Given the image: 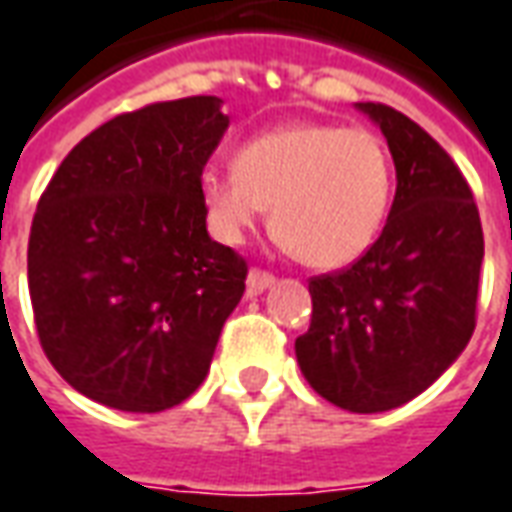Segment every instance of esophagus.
<instances>
[{
	"label": "esophagus",
	"instance_id": "esophagus-1",
	"mask_svg": "<svg viewBox=\"0 0 512 512\" xmlns=\"http://www.w3.org/2000/svg\"><path fill=\"white\" fill-rule=\"evenodd\" d=\"M274 282H277L274 280V274H268L263 268H252L249 277H246V291H249V296H257V293H263L266 288H271Z\"/></svg>",
	"mask_w": 512,
	"mask_h": 512
}]
</instances>
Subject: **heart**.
<instances>
[{
    "mask_svg": "<svg viewBox=\"0 0 512 512\" xmlns=\"http://www.w3.org/2000/svg\"><path fill=\"white\" fill-rule=\"evenodd\" d=\"M391 188V157L374 132L318 121L260 132L235 152L232 174H202L207 219L224 241H241L271 207L280 244L313 268L366 255Z\"/></svg>",
    "mask_w": 512,
    "mask_h": 512,
    "instance_id": "b5f03b06",
    "label": "heart"
}]
</instances>
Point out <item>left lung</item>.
Wrapping results in <instances>:
<instances>
[{"instance_id":"8db88e82","label":"left lung","mask_w":512,"mask_h":512,"mask_svg":"<svg viewBox=\"0 0 512 512\" xmlns=\"http://www.w3.org/2000/svg\"><path fill=\"white\" fill-rule=\"evenodd\" d=\"M355 107L388 141L396 196L366 255L310 280L313 318L296 360L327 402L382 413L427 391L471 341L485 241L471 188L441 144L393 107Z\"/></svg>"}]
</instances>
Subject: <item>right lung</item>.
I'll return each mask as SVG.
<instances>
[{
	"instance_id": "obj_1",
	"label": "right lung",
	"mask_w": 512,
	"mask_h": 512,
	"mask_svg": "<svg viewBox=\"0 0 512 512\" xmlns=\"http://www.w3.org/2000/svg\"><path fill=\"white\" fill-rule=\"evenodd\" d=\"M230 119L219 96L121 113L71 149L32 219L38 338L74 391L160 413L202 385L244 296L246 260L207 235L202 171Z\"/></svg>"
}]
</instances>
